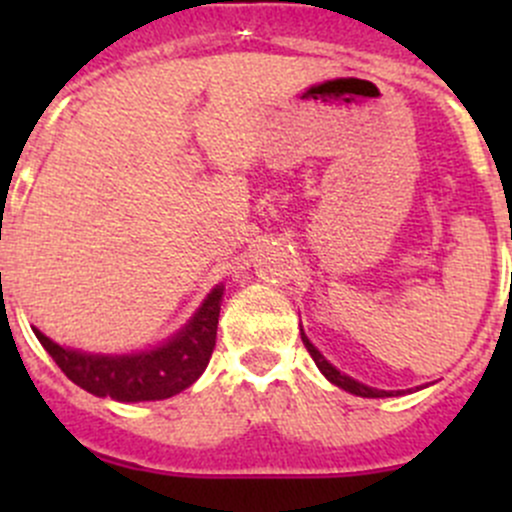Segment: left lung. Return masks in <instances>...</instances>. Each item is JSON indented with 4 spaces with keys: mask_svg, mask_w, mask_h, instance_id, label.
I'll use <instances>...</instances> for the list:
<instances>
[{
    "mask_svg": "<svg viewBox=\"0 0 512 512\" xmlns=\"http://www.w3.org/2000/svg\"><path fill=\"white\" fill-rule=\"evenodd\" d=\"M302 342H304V347H307V352L312 354L314 364L319 366V371H322V374L327 376V379L332 381V384H337L339 389L349 391V394H354V396H364V399H384V396H394V394H391V391H379V389H371V386L359 384V381L349 379L347 374H342V371L334 369V366L329 364V361L324 359L322 354H319V349H314V344L309 342V339L304 337V334H302Z\"/></svg>",
    "mask_w": 512,
    "mask_h": 512,
    "instance_id": "obj_1",
    "label": "left lung"
}]
</instances>
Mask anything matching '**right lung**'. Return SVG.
<instances>
[{"mask_svg":"<svg viewBox=\"0 0 512 512\" xmlns=\"http://www.w3.org/2000/svg\"><path fill=\"white\" fill-rule=\"evenodd\" d=\"M220 299L223 287H215L183 332L163 347L141 354H84L59 347L39 329L34 334L56 366L89 394L116 401H160L188 389L208 366L218 337Z\"/></svg>","mask_w":512,"mask_h":512,"instance_id":"obj_1","label":"right lung"}]
</instances>
